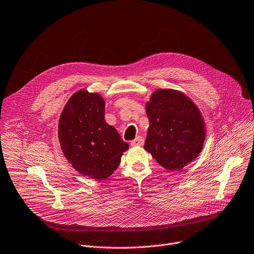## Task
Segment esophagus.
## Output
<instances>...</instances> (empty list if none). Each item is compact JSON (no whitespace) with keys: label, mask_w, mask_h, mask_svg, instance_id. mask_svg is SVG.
<instances>
[{"label":"esophagus","mask_w":254,"mask_h":254,"mask_svg":"<svg viewBox=\"0 0 254 254\" xmlns=\"http://www.w3.org/2000/svg\"><path fill=\"white\" fill-rule=\"evenodd\" d=\"M143 143H144V141L141 136H137L136 138H134L133 140L130 141V144L133 146H141V145H143Z\"/></svg>","instance_id":"34e87169"}]
</instances>
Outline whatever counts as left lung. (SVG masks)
<instances>
[{
	"label": "left lung",
	"mask_w": 254,
	"mask_h": 254,
	"mask_svg": "<svg viewBox=\"0 0 254 254\" xmlns=\"http://www.w3.org/2000/svg\"><path fill=\"white\" fill-rule=\"evenodd\" d=\"M149 121L144 149L165 169L181 170L203 150L206 139L204 118L186 94L157 89L145 103Z\"/></svg>",
	"instance_id": "obj_1"
}]
</instances>
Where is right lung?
<instances>
[{"instance_id": "add662e5", "label": "right lung", "mask_w": 254, "mask_h": 254, "mask_svg": "<svg viewBox=\"0 0 254 254\" xmlns=\"http://www.w3.org/2000/svg\"><path fill=\"white\" fill-rule=\"evenodd\" d=\"M61 150L72 167L84 176L105 180L117 170L128 143L105 121V100L86 89L75 92L59 118Z\"/></svg>"}]
</instances>
